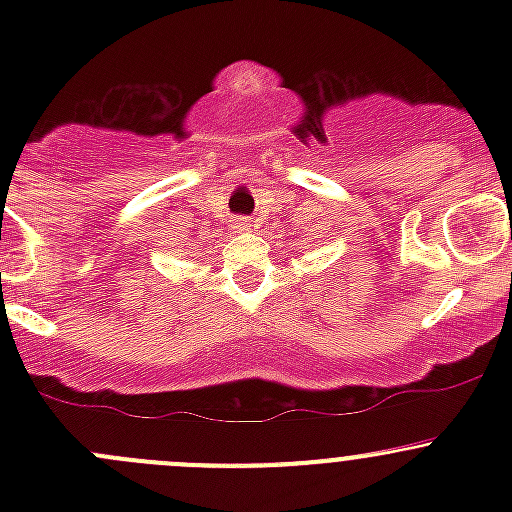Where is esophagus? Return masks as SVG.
I'll return each instance as SVG.
<instances>
[{
	"label": "esophagus",
	"mask_w": 512,
	"mask_h": 512,
	"mask_svg": "<svg viewBox=\"0 0 512 512\" xmlns=\"http://www.w3.org/2000/svg\"><path fill=\"white\" fill-rule=\"evenodd\" d=\"M232 227H235L237 232H247V230H252V223L247 218H237L235 223H232Z\"/></svg>",
	"instance_id": "obj_1"
}]
</instances>
